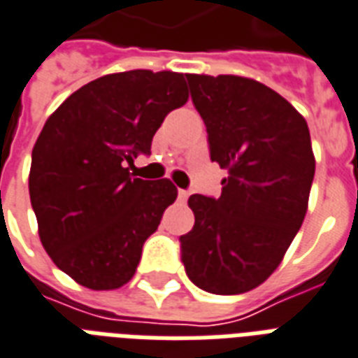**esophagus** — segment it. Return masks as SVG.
<instances>
[{"instance_id": "obj_1", "label": "esophagus", "mask_w": 358, "mask_h": 358, "mask_svg": "<svg viewBox=\"0 0 358 358\" xmlns=\"http://www.w3.org/2000/svg\"><path fill=\"white\" fill-rule=\"evenodd\" d=\"M189 197V191H185V189H178V201H182L184 203L185 199Z\"/></svg>"}]
</instances>
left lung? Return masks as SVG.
Segmentation results:
<instances>
[{"label": "left lung", "mask_w": 358, "mask_h": 358, "mask_svg": "<svg viewBox=\"0 0 358 358\" xmlns=\"http://www.w3.org/2000/svg\"><path fill=\"white\" fill-rule=\"evenodd\" d=\"M208 131L210 157L229 173L217 199L191 195L195 225L182 263L214 294L252 291L280 266L308 210L315 157L304 116L253 78L185 75Z\"/></svg>", "instance_id": "left-lung-1"}]
</instances>
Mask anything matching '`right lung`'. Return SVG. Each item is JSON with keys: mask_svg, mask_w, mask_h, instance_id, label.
<instances>
[{"mask_svg": "<svg viewBox=\"0 0 358 358\" xmlns=\"http://www.w3.org/2000/svg\"><path fill=\"white\" fill-rule=\"evenodd\" d=\"M187 99L184 73L135 69L88 82L48 116L31 152L29 199L41 244L76 283L110 291L135 276L178 189L125 165L150 154L165 116Z\"/></svg>", "mask_w": 358, "mask_h": 358, "instance_id": "1", "label": "right lung"}]
</instances>
